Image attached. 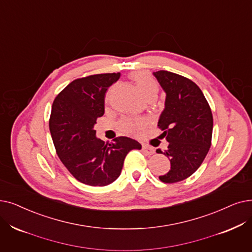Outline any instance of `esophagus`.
I'll use <instances>...</instances> for the list:
<instances>
[{
  "label": "esophagus",
  "instance_id": "1",
  "mask_svg": "<svg viewBox=\"0 0 252 252\" xmlns=\"http://www.w3.org/2000/svg\"><path fill=\"white\" fill-rule=\"evenodd\" d=\"M142 149H143V151L148 156H151V155H153V153H155V149H153V147H151L147 144H143V146H142Z\"/></svg>",
  "mask_w": 252,
  "mask_h": 252
}]
</instances>
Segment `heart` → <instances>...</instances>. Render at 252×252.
<instances>
[{"mask_svg": "<svg viewBox=\"0 0 252 252\" xmlns=\"http://www.w3.org/2000/svg\"><path fill=\"white\" fill-rule=\"evenodd\" d=\"M130 79L134 81L140 93L146 99L150 96H157L158 92V85L153 79L152 76L144 71H137L130 74ZM145 126V120L143 118H129L126 117L120 120V127L126 133H136L139 132Z\"/></svg>", "mask_w": 252, "mask_h": 252, "instance_id": "heart-1", "label": "heart"}]
</instances>
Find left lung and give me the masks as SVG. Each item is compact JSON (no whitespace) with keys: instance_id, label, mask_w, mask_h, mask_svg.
I'll return each mask as SVG.
<instances>
[{"instance_id":"1","label":"left lung","mask_w":252,"mask_h":252,"mask_svg":"<svg viewBox=\"0 0 252 252\" xmlns=\"http://www.w3.org/2000/svg\"><path fill=\"white\" fill-rule=\"evenodd\" d=\"M153 75L166 93L165 109L158 126L169 142L163 155L171 162V169L159 180L175 183L189 178L202 165L211 146L213 116L205 95L193 81L162 70Z\"/></svg>"}]
</instances>
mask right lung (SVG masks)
<instances>
[{
    "label": "right lung",
    "instance_id": "obj_1",
    "mask_svg": "<svg viewBox=\"0 0 252 252\" xmlns=\"http://www.w3.org/2000/svg\"><path fill=\"white\" fill-rule=\"evenodd\" d=\"M119 77L120 73H105L75 79L52 104L49 129L58 156L76 179L92 187L115 181L127 153L142 148L127 137L111 143L95 137L94 126L104 115L105 94Z\"/></svg>",
    "mask_w": 252,
    "mask_h": 252
}]
</instances>
